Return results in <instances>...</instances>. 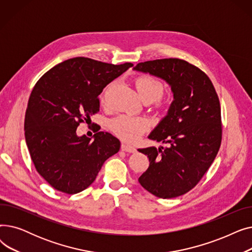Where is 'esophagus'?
Masks as SVG:
<instances>
[{"label": "esophagus", "instance_id": "obj_1", "mask_svg": "<svg viewBox=\"0 0 252 252\" xmlns=\"http://www.w3.org/2000/svg\"><path fill=\"white\" fill-rule=\"evenodd\" d=\"M122 150L125 151V152H129V153H135V152L137 151L135 147L130 146V145L126 144V143H123V144H122Z\"/></svg>", "mask_w": 252, "mask_h": 252}]
</instances>
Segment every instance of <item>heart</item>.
Here are the masks:
<instances>
[{"label":"heart","instance_id":"b5f03b06","mask_svg":"<svg viewBox=\"0 0 252 252\" xmlns=\"http://www.w3.org/2000/svg\"><path fill=\"white\" fill-rule=\"evenodd\" d=\"M134 83L138 94L143 101L147 103L152 102L154 104V108L158 111L167 109L169 103L162 96L165 86L160 78L152 74H141L135 78ZM110 86L111 84L106 86L102 91L100 95L101 102L105 101L106 94H107ZM109 128L115 136L122 140L136 142L149 128V122L143 117L121 114L109 122Z\"/></svg>","mask_w":252,"mask_h":252}]
</instances>
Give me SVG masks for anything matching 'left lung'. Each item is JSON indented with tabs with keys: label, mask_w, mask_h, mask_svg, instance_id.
<instances>
[{
	"label": "left lung",
	"mask_w": 252,
	"mask_h": 252,
	"mask_svg": "<svg viewBox=\"0 0 252 252\" xmlns=\"http://www.w3.org/2000/svg\"><path fill=\"white\" fill-rule=\"evenodd\" d=\"M136 70L159 76L171 86L174 102L149 139L167 147L138 149L149 167L139 178L141 186L168 199L192 190L203 178L220 150L222 135L220 104L204 71L179 58L138 63Z\"/></svg>",
	"instance_id": "1"
}]
</instances>
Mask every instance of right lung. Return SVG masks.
<instances>
[{
  "label": "right lung",
  "mask_w": 252,
  "mask_h": 252,
  "mask_svg": "<svg viewBox=\"0 0 252 252\" xmlns=\"http://www.w3.org/2000/svg\"><path fill=\"white\" fill-rule=\"evenodd\" d=\"M134 64L86 57L65 60L36 82L25 113V141L37 173L57 191L76 194L95 181L103 163L121 148L109 133L76 136L100 110L98 96Z\"/></svg>",
  "instance_id": "right-lung-1"
}]
</instances>
